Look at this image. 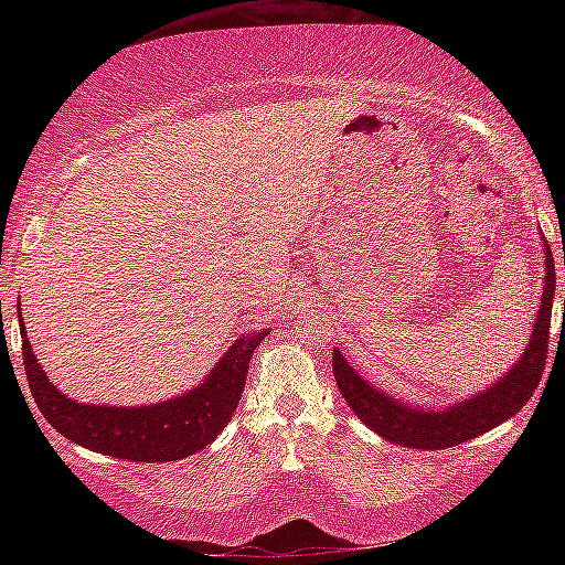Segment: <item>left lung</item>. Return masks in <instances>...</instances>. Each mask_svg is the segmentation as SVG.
<instances>
[{
  "label": "left lung",
  "instance_id": "obj_1",
  "mask_svg": "<svg viewBox=\"0 0 565 565\" xmlns=\"http://www.w3.org/2000/svg\"><path fill=\"white\" fill-rule=\"evenodd\" d=\"M546 244V238H543ZM565 264V254H563ZM553 294H556V266H553L551 246L546 244V284H543V299L535 319L533 333L523 356L509 374L495 381L483 394L438 411H424L388 398L384 391L366 384L356 371L349 366L339 349H333V379L341 396L347 398L353 414H356L371 431L384 436L391 444L424 448V451H441L471 438L491 431L533 396L539 388L548 359V333H551V309Z\"/></svg>",
  "mask_w": 565,
  "mask_h": 565
}]
</instances>
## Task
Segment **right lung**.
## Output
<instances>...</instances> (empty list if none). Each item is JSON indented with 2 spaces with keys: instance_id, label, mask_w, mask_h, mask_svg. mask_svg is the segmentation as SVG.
<instances>
[{
  "instance_id": "1",
  "label": "right lung",
  "mask_w": 565,
  "mask_h": 565,
  "mask_svg": "<svg viewBox=\"0 0 565 565\" xmlns=\"http://www.w3.org/2000/svg\"><path fill=\"white\" fill-rule=\"evenodd\" d=\"M19 331H22L24 374L34 404L40 406L50 426L92 451L139 463L179 461L212 444L234 416L246 384L248 361L266 337V331H259L236 339L204 384L184 396L154 406L111 408L76 404L60 394V388L52 386L36 363L22 313H19Z\"/></svg>"
}]
</instances>
